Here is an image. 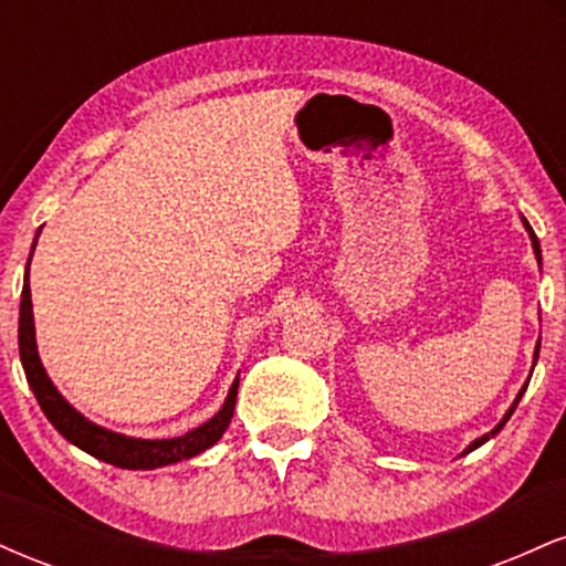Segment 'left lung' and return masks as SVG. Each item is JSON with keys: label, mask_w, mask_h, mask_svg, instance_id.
I'll use <instances>...</instances> for the list:
<instances>
[{"label": "left lung", "mask_w": 566, "mask_h": 566, "mask_svg": "<svg viewBox=\"0 0 566 566\" xmlns=\"http://www.w3.org/2000/svg\"><path fill=\"white\" fill-rule=\"evenodd\" d=\"M524 226H527V231H530V237H532V247H535V258H537V261H541V242H537L535 231H532V226L527 223V220H524ZM537 350H541V340H537V348H535V361H537ZM524 391H527V386H524V388H522V391H518V396H516V401H513V407L509 409V412H505V418H503V420H500V423H497L495 428H492V431H490V433H484V437H482V439H476V441H473V444L469 447V452H471V450H476V447H482L486 439H492V437H495V433L500 431V428H503L505 423H509V418H511V415H513V409H516V405H518V399H522V394H524Z\"/></svg>", "instance_id": "left-lung-1"}]
</instances>
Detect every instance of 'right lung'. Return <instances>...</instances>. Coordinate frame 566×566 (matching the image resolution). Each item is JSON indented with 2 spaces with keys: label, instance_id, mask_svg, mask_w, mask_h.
<instances>
[{
  "label": "right lung",
  "instance_id": "obj_1",
  "mask_svg": "<svg viewBox=\"0 0 566 566\" xmlns=\"http://www.w3.org/2000/svg\"><path fill=\"white\" fill-rule=\"evenodd\" d=\"M36 244V242H34ZM34 252V250H31ZM18 346H21V361L25 369V380H29L31 391H34L39 407L48 415L50 423L55 426V431L61 437H66L71 444H76L93 458L103 460V463H112L116 469H129V471H151L159 465L178 463V460L193 458V454L205 452L207 447H212L223 437V431L229 428L233 418V405H237V388L239 380H233L229 399L212 420H207L205 426L193 428L186 437L178 439H129L122 433L106 431V428L90 423L87 418H82L74 407L57 394L53 380L44 373L42 361L36 354V340H34V314H31V287H29V269H25L23 279V292H21V319H18Z\"/></svg>",
  "mask_w": 566,
  "mask_h": 566
}]
</instances>
